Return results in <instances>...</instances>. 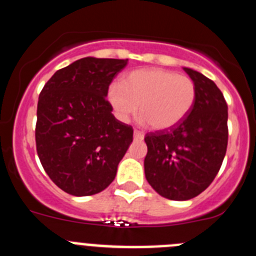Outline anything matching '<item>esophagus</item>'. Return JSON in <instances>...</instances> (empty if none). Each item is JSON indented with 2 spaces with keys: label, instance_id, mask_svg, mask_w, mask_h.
Here are the masks:
<instances>
[{
  "label": "esophagus",
  "instance_id": "1",
  "mask_svg": "<svg viewBox=\"0 0 256 256\" xmlns=\"http://www.w3.org/2000/svg\"><path fill=\"white\" fill-rule=\"evenodd\" d=\"M133 137H134V140H138V141H141V140H144V134L142 132H140V130H134V132H133Z\"/></svg>",
  "mask_w": 256,
  "mask_h": 256
}]
</instances>
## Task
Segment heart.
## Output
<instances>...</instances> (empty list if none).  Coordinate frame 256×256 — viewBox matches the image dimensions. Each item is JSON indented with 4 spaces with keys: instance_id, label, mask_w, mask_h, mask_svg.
<instances>
[{
    "instance_id": "1",
    "label": "heart",
    "mask_w": 256,
    "mask_h": 256,
    "mask_svg": "<svg viewBox=\"0 0 256 256\" xmlns=\"http://www.w3.org/2000/svg\"><path fill=\"white\" fill-rule=\"evenodd\" d=\"M116 116L128 122L140 105L142 123L155 130L177 126L192 110L196 101V86L190 76L159 68L133 70L112 84L108 92Z\"/></svg>"
}]
</instances>
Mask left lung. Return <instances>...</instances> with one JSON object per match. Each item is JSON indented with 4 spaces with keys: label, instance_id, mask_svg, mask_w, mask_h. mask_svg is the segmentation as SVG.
Wrapping results in <instances>:
<instances>
[{
    "label": "left lung",
    "instance_id": "1",
    "mask_svg": "<svg viewBox=\"0 0 256 256\" xmlns=\"http://www.w3.org/2000/svg\"><path fill=\"white\" fill-rule=\"evenodd\" d=\"M196 86V101L177 126L144 137V176L160 196L184 201L196 198L218 174L228 144V106L212 79L183 68Z\"/></svg>",
    "mask_w": 256,
    "mask_h": 256
}]
</instances>
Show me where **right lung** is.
<instances>
[{
    "instance_id": "1",
    "label": "right lung",
    "mask_w": 256,
    "mask_h": 256,
    "mask_svg": "<svg viewBox=\"0 0 256 256\" xmlns=\"http://www.w3.org/2000/svg\"><path fill=\"white\" fill-rule=\"evenodd\" d=\"M128 58H83L58 70L40 92L36 144L40 164L58 188L73 196L104 191L133 141L115 119L108 86Z\"/></svg>"
}]
</instances>
